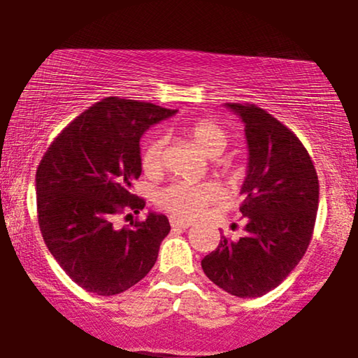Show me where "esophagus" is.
<instances>
[{
	"label": "esophagus",
	"instance_id": "34e87169",
	"mask_svg": "<svg viewBox=\"0 0 358 358\" xmlns=\"http://www.w3.org/2000/svg\"><path fill=\"white\" fill-rule=\"evenodd\" d=\"M190 222H185V220H179V218H171V227L173 228H180V229H185L190 227Z\"/></svg>",
	"mask_w": 358,
	"mask_h": 358
}]
</instances>
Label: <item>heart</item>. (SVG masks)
<instances>
[{"mask_svg":"<svg viewBox=\"0 0 358 358\" xmlns=\"http://www.w3.org/2000/svg\"><path fill=\"white\" fill-rule=\"evenodd\" d=\"M184 131L210 158H217L228 146L227 130L213 120H195L185 127ZM164 136L153 135L145 140L140 156L145 174H161L164 168ZM222 195V189L213 182H174L158 194V205L174 217L194 220L200 217L208 205L220 202Z\"/></svg>","mask_w":358,"mask_h":358,"instance_id":"b5f03b06","label":"heart"}]
</instances>
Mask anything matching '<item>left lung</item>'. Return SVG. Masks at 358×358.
<instances>
[{
    "label": "left lung",
    "mask_w": 358,
    "mask_h": 358,
    "mask_svg": "<svg viewBox=\"0 0 358 358\" xmlns=\"http://www.w3.org/2000/svg\"><path fill=\"white\" fill-rule=\"evenodd\" d=\"M246 131L249 163L239 212L243 238L222 236L202 268L215 285L256 298L280 285L305 256L315 229L320 182L308 151L290 129L254 104H227Z\"/></svg>",
    "instance_id": "obj_1"
}]
</instances>
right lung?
Masks as SVG:
<instances>
[{
    "label": "right lung",
    "instance_id": "obj_1",
    "mask_svg": "<svg viewBox=\"0 0 358 358\" xmlns=\"http://www.w3.org/2000/svg\"><path fill=\"white\" fill-rule=\"evenodd\" d=\"M176 112L106 97L65 127L42 156L36 173L38 227L55 261L85 290L117 295L155 266L171 231L166 215L150 212L122 229L114 217L143 210L145 200L131 194L141 174L140 138Z\"/></svg>",
    "mask_w": 358,
    "mask_h": 358
}]
</instances>
